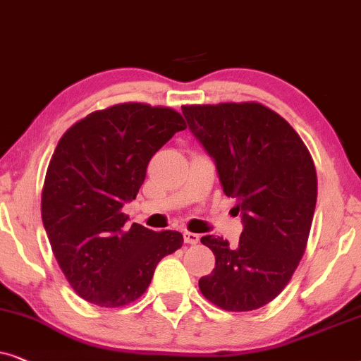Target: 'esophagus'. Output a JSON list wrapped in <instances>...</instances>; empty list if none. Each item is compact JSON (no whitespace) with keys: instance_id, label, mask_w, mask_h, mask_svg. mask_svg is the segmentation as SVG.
Here are the masks:
<instances>
[{"instance_id":"34e87169","label":"esophagus","mask_w":361,"mask_h":361,"mask_svg":"<svg viewBox=\"0 0 361 361\" xmlns=\"http://www.w3.org/2000/svg\"><path fill=\"white\" fill-rule=\"evenodd\" d=\"M183 236H185L186 244H198L200 243V236L196 233H190V231H186Z\"/></svg>"}]
</instances>
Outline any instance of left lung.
<instances>
[{
  "label": "left lung",
  "mask_w": 361,
  "mask_h": 361,
  "mask_svg": "<svg viewBox=\"0 0 361 361\" xmlns=\"http://www.w3.org/2000/svg\"><path fill=\"white\" fill-rule=\"evenodd\" d=\"M181 110L243 221L238 246L201 238L216 266L200 279V290L224 310H256L284 290L305 252L317 203L314 160L289 122L262 104Z\"/></svg>",
  "instance_id": "1"
}]
</instances>
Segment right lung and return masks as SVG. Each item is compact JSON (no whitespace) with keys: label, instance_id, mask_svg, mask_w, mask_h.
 I'll return each mask as SVG.
<instances>
[{"label":"right lung","instance_id":"obj_1","mask_svg":"<svg viewBox=\"0 0 361 361\" xmlns=\"http://www.w3.org/2000/svg\"><path fill=\"white\" fill-rule=\"evenodd\" d=\"M185 128L176 110L128 102L89 114L57 143L42 188V224L61 271L90 304H132L157 264L183 246L178 231L137 223L127 229L122 208L135 200L152 157Z\"/></svg>","mask_w":361,"mask_h":361}]
</instances>
